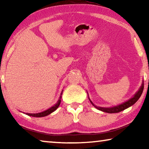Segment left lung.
Instances as JSON below:
<instances>
[{
    "label": "left lung",
    "instance_id": "left-lung-1",
    "mask_svg": "<svg viewBox=\"0 0 149 149\" xmlns=\"http://www.w3.org/2000/svg\"><path fill=\"white\" fill-rule=\"evenodd\" d=\"M143 89H144V81H143L142 84H141V86L140 87L138 91L136 92L135 94L133 95V97H132V98H131V99H130L128 100H127V101L123 102L120 104L114 106V107H107V108H106V107H97V106H96V105L93 104V102L91 101V99H89H89L90 100L91 103V104L98 110H99L100 111H102V112H104L110 113V114H112V113H118V112H121V111L124 110L125 109H126V108L132 107V105L134 104L135 103L139 100V99L141 95H142L143 91ZM87 94H88V93H87Z\"/></svg>",
    "mask_w": 149,
    "mask_h": 149
}]
</instances>
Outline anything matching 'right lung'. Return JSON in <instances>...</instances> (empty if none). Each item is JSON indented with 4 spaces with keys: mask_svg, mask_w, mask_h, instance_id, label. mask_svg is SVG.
Segmentation results:
<instances>
[{
    "mask_svg": "<svg viewBox=\"0 0 149 149\" xmlns=\"http://www.w3.org/2000/svg\"><path fill=\"white\" fill-rule=\"evenodd\" d=\"M62 92H63V90L62 91L61 94H60V96L57 102L54 106H52V107H50V108H49V109H47L46 110L43 111V112H39V113H35V114H31V113H26V114L27 115V116H32V117L41 118V117L47 116L49 115L50 114H51L52 112H53L54 111L56 110L60 106V102H61V98H62ZM24 114H25V113H24Z\"/></svg>",
    "mask_w": 149,
    "mask_h": 149,
    "instance_id": "1",
    "label": "right lung"
}]
</instances>
